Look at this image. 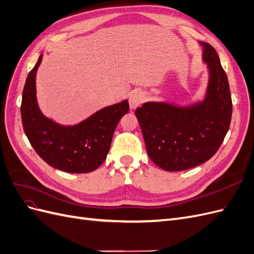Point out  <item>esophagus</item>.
Instances as JSON below:
<instances>
[{"mask_svg":"<svg viewBox=\"0 0 254 254\" xmlns=\"http://www.w3.org/2000/svg\"><path fill=\"white\" fill-rule=\"evenodd\" d=\"M145 101V94L142 91H134L129 96V106L131 109H135Z\"/></svg>","mask_w":254,"mask_h":254,"instance_id":"1","label":"esophagus"}]
</instances>
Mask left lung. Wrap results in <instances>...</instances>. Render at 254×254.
Instances as JSON below:
<instances>
[{"mask_svg":"<svg viewBox=\"0 0 254 254\" xmlns=\"http://www.w3.org/2000/svg\"><path fill=\"white\" fill-rule=\"evenodd\" d=\"M210 71L204 101L191 107L160 102L135 110L148 157L168 172L186 171L210 160L224 142L232 117L227 74L216 51L201 42Z\"/></svg>","mask_w":254,"mask_h":254,"instance_id":"1","label":"left lung"}]
</instances>
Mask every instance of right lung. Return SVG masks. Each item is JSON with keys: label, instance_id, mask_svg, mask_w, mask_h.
I'll return each mask as SVG.
<instances>
[{"label": "right lung", "instance_id": "obj_1", "mask_svg": "<svg viewBox=\"0 0 254 254\" xmlns=\"http://www.w3.org/2000/svg\"><path fill=\"white\" fill-rule=\"evenodd\" d=\"M42 55L28 73L22 94L21 118L35 151L57 170L83 174L102 165L120 120L128 113L127 101L106 107L76 126L64 127L45 118L36 99V73Z\"/></svg>", "mask_w": 254, "mask_h": 254}]
</instances>
